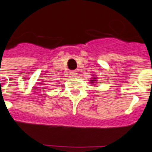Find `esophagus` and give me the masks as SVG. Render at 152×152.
I'll use <instances>...</instances> for the list:
<instances>
[{
    "label": "esophagus",
    "instance_id": "esophagus-1",
    "mask_svg": "<svg viewBox=\"0 0 152 152\" xmlns=\"http://www.w3.org/2000/svg\"><path fill=\"white\" fill-rule=\"evenodd\" d=\"M77 75V73L76 70H73V71L70 72V75H71V77H76Z\"/></svg>",
    "mask_w": 152,
    "mask_h": 152
}]
</instances>
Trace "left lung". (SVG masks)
Listing matches in <instances>:
<instances>
[{
	"instance_id": "8db88e82",
	"label": "left lung",
	"mask_w": 152,
	"mask_h": 152,
	"mask_svg": "<svg viewBox=\"0 0 152 152\" xmlns=\"http://www.w3.org/2000/svg\"><path fill=\"white\" fill-rule=\"evenodd\" d=\"M96 79L97 78H95V77H93V78H92V80H91V83H94V82H96Z\"/></svg>"
}]
</instances>
